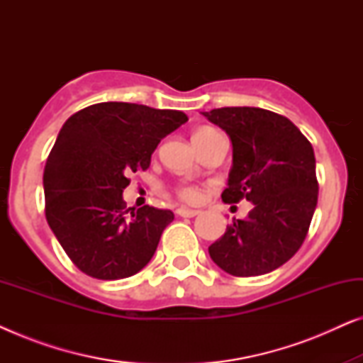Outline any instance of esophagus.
I'll use <instances>...</instances> for the list:
<instances>
[{"label":"esophagus","mask_w":363,"mask_h":363,"mask_svg":"<svg viewBox=\"0 0 363 363\" xmlns=\"http://www.w3.org/2000/svg\"><path fill=\"white\" fill-rule=\"evenodd\" d=\"M198 213H200V211L190 210V208H178V210H177V215L183 216V218H193V216H196Z\"/></svg>","instance_id":"esophagus-1"}]
</instances>
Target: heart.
<instances>
[{
	"label": "heart",
	"instance_id": "heart-1",
	"mask_svg": "<svg viewBox=\"0 0 363 363\" xmlns=\"http://www.w3.org/2000/svg\"><path fill=\"white\" fill-rule=\"evenodd\" d=\"M215 132L213 128L210 127H203V128H198V130L193 133V138H200V137H205L208 133ZM177 196L180 198V200L186 201V203H198L201 200V190L198 186H193V185H186V186H178L177 190Z\"/></svg>",
	"mask_w": 363,
	"mask_h": 363
}]
</instances>
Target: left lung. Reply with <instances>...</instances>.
Segmentation results:
<instances>
[{
	"mask_svg": "<svg viewBox=\"0 0 363 363\" xmlns=\"http://www.w3.org/2000/svg\"><path fill=\"white\" fill-rule=\"evenodd\" d=\"M203 116L233 143L223 201L252 203L247 218L233 220L208 251L231 276L267 274L299 251L309 231L319 195L314 148L289 118L266 108L221 107Z\"/></svg>",
	"mask_w": 363,
	"mask_h": 363,
	"instance_id": "1",
	"label": "left lung"
}]
</instances>
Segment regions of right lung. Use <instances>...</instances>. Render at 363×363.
Segmentation results:
<instances>
[{
	"label": "right lung",
	"mask_w": 363,
	"mask_h": 363,
	"mask_svg": "<svg viewBox=\"0 0 363 363\" xmlns=\"http://www.w3.org/2000/svg\"><path fill=\"white\" fill-rule=\"evenodd\" d=\"M188 117L180 111L101 102L71 116L44 167L46 220L84 274L123 279L148 264L170 210L127 208L122 191L145 172L158 143Z\"/></svg>",
	"instance_id": "obj_1"
}]
</instances>
